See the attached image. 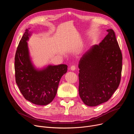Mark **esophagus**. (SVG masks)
I'll list each match as a JSON object with an SVG mask.
<instances>
[{
  "mask_svg": "<svg viewBox=\"0 0 134 134\" xmlns=\"http://www.w3.org/2000/svg\"><path fill=\"white\" fill-rule=\"evenodd\" d=\"M70 69L72 70H75L76 69V66L75 65H72L70 67Z\"/></svg>",
  "mask_w": 134,
  "mask_h": 134,
  "instance_id": "obj_1",
  "label": "esophagus"
}]
</instances>
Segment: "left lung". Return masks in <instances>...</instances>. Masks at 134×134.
Wrapping results in <instances>:
<instances>
[{
    "label": "left lung",
    "mask_w": 134,
    "mask_h": 134,
    "mask_svg": "<svg viewBox=\"0 0 134 134\" xmlns=\"http://www.w3.org/2000/svg\"><path fill=\"white\" fill-rule=\"evenodd\" d=\"M108 34L80 60L79 94L85 104L95 107L108 101L121 81L122 55L115 33Z\"/></svg>",
    "instance_id": "left-lung-1"
}]
</instances>
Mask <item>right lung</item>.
<instances>
[{"instance_id":"right-lung-1","label":"right lung","mask_w":134,"mask_h":134,"mask_svg":"<svg viewBox=\"0 0 134 134\" xmlns=\"http://www.w3.org/2000/svg\"><path fill=\"white\" fill-rule=\"evenodd\" d=\"M29 30L26 29L19 42L15 56L16 83L24 98L33 104L45 105L54 98L62 76L67 65L49 66L42 70L33 66L29 57L27 43Z\"/></svg>"}]
</instances>
